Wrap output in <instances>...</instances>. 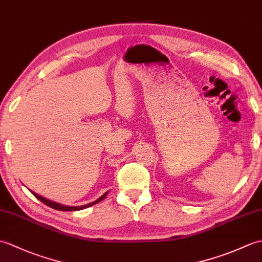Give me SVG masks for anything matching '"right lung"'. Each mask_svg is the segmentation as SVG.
Here are the masks:
<instances>
[{
  "label": "right lung",
  "instance_id": "add662e5",
  "mask_svg": "<svg viewBox=\"0 0 262 262\" xmlns=\"http://www.w3.org/2000/svg\"><path fill=\"white\" fill-rule=\"evenodd\" d=\"M31 193H32L33 196H35L37 199L40 200L41 203H43L45 205L49 206V207H52V208H54V209H56V210H66V211H73V210L84 209V208L90 207V206L96 205L97 203H100V202H101V200H103V199L105 198V196H107V193H108V192H105L104 194H102V196L100 197L99 199H97L96 202L90 203V204H88V205H83V206H76V207H73V206H64V205H60V204H57V203L51 202V200H48V199H46V198H43V197H41V196H39V194H37L36 192H32V191H31Z\"/></svg>",
  "mask_w": 262,
  "mask_h": 262
}]
</instances>
